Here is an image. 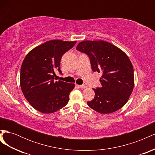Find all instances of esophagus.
Segmentation results:
<instances>
[{"mask_svg": "<svg viewBox=\"0 0 155 155\" xmlns=\"http://www.w3.org/2000/svg\"><path fill=\"white\" fill-rule=\"evenodd\" d=\"M79 87H80L81 88H85L87 87V86L86 85H79Z\"/></svg>", "mask_w": 155, "mask_h": 155, "instance_id": "obj_1", "label": "esophagus"}]
</instances>
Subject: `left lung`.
<instances>
[{
	"instance_id": "left-lung-1",
	"label": "left lung",
	"mask_w": 155,
	"mask_h": 155,
	"mask_svg": "<svg viewBox=\"0 0 155 155\" xmlns=\"http://www.w3.org/2000/svg\"><path fill=\"white\" fill-rule=\"evenodd\" d=\"M77 50L87 54L94 72H101V87L93 88L94 98L88 105L101 114H109L124 107L133 92L134 70L124 51L109 42L83 41Z\"/></svg>"
}]
</instances>
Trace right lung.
Segmentation results:
<instances>
[{"instance_id": "add662e5", "label": "right lung", "mask_w": 155, "mask_h": 155, "mask_svg": "<svg viewBox=\"0 0 155 155\" xmlns=\"http://www.w3.org/2000/svg\"><path fill=\"white\" fill-rule=\"evenodd\" d=\"M76 41L54 39L36 46L26 55L21 68L22 92L35 109L46 114L62 109L69 101L74 83L54 81L56 70L61 73L62 55L76 45Z\"/></svg>"}]
</instances>
